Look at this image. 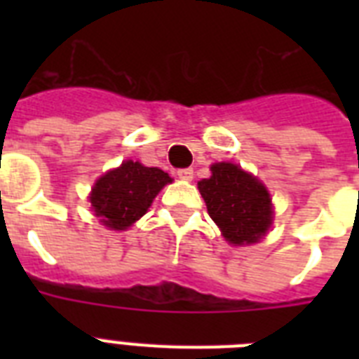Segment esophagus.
<instances>
[{
    "instance_id": "esophagus-1",
    "label": "esophagus",
    "mask_w": 359,
    "mask_h": 359,
    "mask_svg": "<svg viewBox=\"0 0 359 359\" xmlns=\"http://www.w3.org/2000/svg\"><path fill=\"white\" fill-rule=\"evenodd\" d=\"M177 177L182 180H191V177H194V169L191 168H184V169H179L177 171Z\"/></svg>"
}]
</instances>
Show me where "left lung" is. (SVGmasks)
Returning <instances> with one entry per match:
<instances>
[{"label": "left lung", "instance_id": "left-lung-1", "mask_svg": "<svg viewBox=\"0 0 359 359\" xmlns=\"http://www.w3.org/2000/svg\"><path fill=\"white\" fill-rule=\"evenodd\" d=\"M212 177L197 188L208 214L231 244H253L272 224V201L266 188L235 163H214Z\"/></svg>", "mask_w": 359, "mask_h": 359}]
</instances>
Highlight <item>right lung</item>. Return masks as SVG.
Instances as JSON below:
<instances>
[{
    "instance_id": "add662e5",
    "label": "right lung",
    "mask_w": 359,
    "mask_h": 359,
    "mask_svg": "<svg viewBox=\"0 0 359 359\" xmlns=\"http://www.w3.org/2000/svg\"><path fill=\"white\" fill-rule=\"evenodd\" d=\"M168 182L171 177L162 169L145 168L128 160L97 180L91 205L106 227L123 231L147 212L152 199Z\"/></svg>"
}]
</instances>
